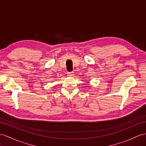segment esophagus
<instances>
[{"label": "esophagus", "instance_id": "obj_1", "mask_svg": "<svg viewBox=\"0 0 146 146\" xmlns=\"http://www.w3.org/2000/svg\"><path fill=\"white\" fill-rule=\"evenodd\" d=\"M73 76H74V72H67V76H68V77H72Z\"/></svg>", "mask_w": 146, "mask_h": 146}]
</instances>
